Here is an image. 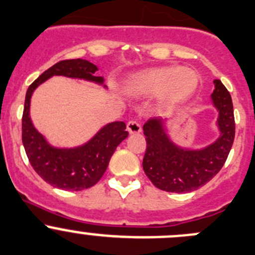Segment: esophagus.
<instances>
[{"label":"esophagus","instance_id":"obj_1","mask_svg":"<svg viewBox=\"0 0 255 255\" xmlns=\"http://www.w3.org/2000/svg\"><path fill=\"white\" fill-rule=\"evenodd\" d=\"M127 130L128 133H130V134H137V133L141 132L142 127L138 122H135V121H129V122L127 123Z\"/></svg>","mask_w":255,"mask_h":255}]
</instances>
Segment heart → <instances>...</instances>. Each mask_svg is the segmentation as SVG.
Instances as JSON below:
<instances>
[{
    "label": "heart",
    "instance_id": "obj_1",
    "mask_svg": "<svg viewBox=\"0 0 255 255\" xmlns=\"http://www.w3.org/2000/svg\"><path fill=\"white\" fill-rule=\"evenodd\" d=\"M197 85L199 74L194 69L161 66L130 75L125 83V92L137 98L158 94L163 106L173 107L191 98Z\"/></svg>",
    "mask_w": 255,
    "mask_h": 255
}]
</instances>
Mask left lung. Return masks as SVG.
Here are the masks:
<instances>
[{
    "instance_id": "1",
    "label": "left lung",
    "mask_w": 255,
    "mask_h": 255,
    "mask_svg": "<svg viewBox=\"0 0 255 255\" xmlns=\"http://www.w3.org/2000/svg\"><path fill=\"white\" fill-rule=\"evenodd\" d=\"M211 102L218 112V138L201 148L178 146L168 134L167 120L152 118L144 123L147 148L143 170L152 184L167 192H191L209 182L228 158L235 135L234 111L229 92L214 80Z\"/></svg>"
}]
</instances>
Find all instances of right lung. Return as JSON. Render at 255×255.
<instances>
[{"mask_svg":"<svg viewBox=\"0 0 255 255\" xmlns=\"http://www.w3.org/2000/svg\"><path fill=\"white\" fill-rule=\"evenodd\" d=\"M97 70L98 68L94 64L83 59L59 61L44 71L26 92L22 116L23 147L37 175L58 189L80 191L94 186L106 172L117 147L128 137V132L125 122H113L103 126L92 138L79 146H52L31 121V97L39 85L52 77L85 80L106 89L104 78L95 77Z\"/></svg>","mask_w":255,"mask_h":255,"instance_id":"add662e5","label":"right lung"}]
</instances>
